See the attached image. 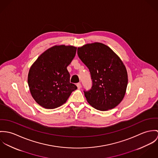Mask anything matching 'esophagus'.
Listing matches in <instances>:
<instances>
[{"mask_svg": "<svg viewBox=\"0 0 158 158\" xmlns=\"http://www.w3.org/2000/svg\"><path fill=\"white\" fill-rule=\"evenodd\" d=\"M76 85H77V88H78V89H81V87H82V86H81V84L80 83H77Z\"/></svg>", "mask_w": 158, "mask_h": 158, "instance_id": "esophagus-1", "label": "esophagus"}]
</instances>
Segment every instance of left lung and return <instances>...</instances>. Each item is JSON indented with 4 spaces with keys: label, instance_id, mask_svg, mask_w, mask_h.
<instances>
[{
    "label": "left lung",
    "instance_id": "1",
    "mask_svg": "<svg viewBox=\"0 0 158 158\" xmlns=\"http://www.w3.org/2000/svg\"><path fill=\"white\" fill-rule=\"evenodd\" d=\"M77 54L89 69L93 85L84 91L88 102L100 111L114 108L123 101L128 84L126 68L110 47L94 42L77 48Z\"/></svg>",
    "mask_w": 158,
    "mask_h": 158
}]
</instances>
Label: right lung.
I'll use <instances>...</instances> for the list:
<instances>
[{"label":"right lung","instance_id":"1","mask_svg":"<svg viewBox=\"0 0 158 158\" xmlns=\"http://www.w3.org/2000/svg\"><path fill=\"white\" fill-rule=\"evenodd\" d=\"M77 47L54 45L42 53L31 66L28 84L35 102L47 109L65 104L77 89L70 82L67 67L74 57Z\"/></svg>","mask_w":158,"mask_h":158}]
</instances>
